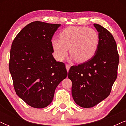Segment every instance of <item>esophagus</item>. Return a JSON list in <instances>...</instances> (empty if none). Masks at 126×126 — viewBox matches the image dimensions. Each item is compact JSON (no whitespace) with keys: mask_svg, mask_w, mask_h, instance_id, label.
I'll return each mask as SVG.
<instances>
[{"mask_svg":"<svg viewBox=\"0 0 126 126\" xmlns=\"http://www.w3.org/2000/svg\"><path fill=\"white\" fill-rule=\"evenodd\" d=\"M70 64H66V69H67V72H69V69H70Z\"/></svg>","mask_w":126,"mask_h":126,"instance_id":"esophagus-1","label":"esophagus"}]
</instances>
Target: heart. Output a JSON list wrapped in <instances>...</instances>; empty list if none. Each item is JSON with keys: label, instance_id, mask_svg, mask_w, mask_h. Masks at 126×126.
<instances>
[{"label": "heart", "instance_id": "heart-1", "mask_svg": "<svg viewBox=\"0 0 126 126\" xmlns=\"http://www.w3.org/2000/svg\"><path fill=\"white\" fill-rule=\"evenodd\" d=\"M99 43L98 33L85 27H69L63 30L59 38L51 40V46L56 59L62 61L70 54L78 62H85L94 56Z\"/></svg>", "mask_w": 126, "mask_h": 126}]
</instances>
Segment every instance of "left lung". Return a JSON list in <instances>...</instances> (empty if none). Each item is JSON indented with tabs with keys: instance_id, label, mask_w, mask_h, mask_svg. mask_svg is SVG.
<instances>
[{
	"instance_id": "1",
	"label": "left lung",
	"mask_w": 126,
	"mask_h": 126,
	"mask_svg": "<svg viewBox=\"0 0 126 126\" xmlns=\"http://www.w3.org/2000/svg\"><path fill=\"white\" fill-rule=\"evenodd\" d=\"M99 43L96 54L90 60L70 67L68 78L72 80L73 100L79 106L91 108L110 94L117 76L119 56L116 42L107 29L94 24Z\"/></svg>"
}]
</instances>
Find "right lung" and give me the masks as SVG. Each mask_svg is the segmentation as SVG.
Instances as JSON below:
<instances>
[{"mask_svg": "<svg viewBox=\"0 0 126 126\" xmlns=\"http://www.w3.org/2000/svg\"><path fill=\"white\" fill-rule=\"evenodd\" d=\"M60 25L32 22L12 42L9 67L14 89L32 107L50 105L56 87L67 77L64 63L56 61L52 54V37Z\"/></svg>", "mask_w": 126, "mask_h": 126, "instance_id": "add662e5", "label": "right lung"}]
</instances>
